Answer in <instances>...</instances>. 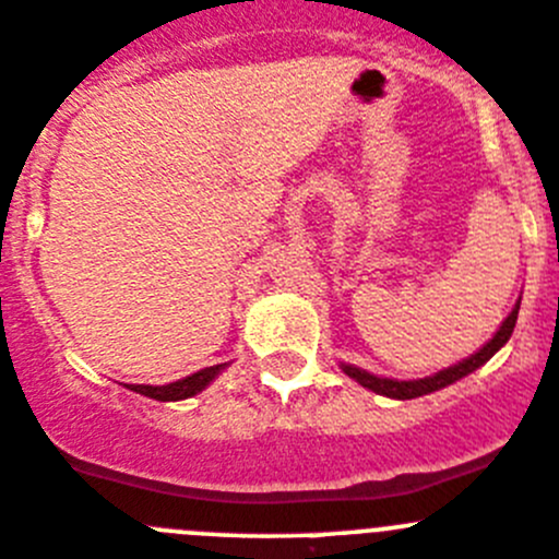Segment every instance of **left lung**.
I'll use <instances>...</instances> for the list:
<instances>
[{"label":"left lung","mask_w":559,"mask_h":559,"mask_svg":"<svg viewBox=\"0 0 559 559\" xmlns=\"http://www.w3.org/2000/svg\"><path fill=\"white\" fill-rule=\"evenodd\" d=\"M519 306H522V297L516 300V306L511 308V313H508L506 319H502V324L497 328V333L491 335L489 341H486L484 346H480L475 355L464 357V360L453 362V366L442 368V371L431 373V377H424V379H390V377H377V373L366 371V368H357L352 366V362H341V371L346 373V377L355 379L357 384H362V388L373 390L377 395H388V399H399V401H406V399H417V395H429L435 393V390H442L448 388V384L459 382L462 377H467V373L478 371L484 362H489L491 357L497 355V352L502 349V346L508 344V338H511L513 328H516V317H519Z\"/></svg>","instance_id":"1"}]
</instances>
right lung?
Returning <instances> with one entry per match:
<instances>
[{"instance_id": "obj_1", "label": "right lung", "mask_w": 559, "mask_h": 559, "mask_svg": "<svg viewBox=\"0 0 559 559\" xmlns=\"http://www.w3.org/2000/svg\"><path fill=\"white\" fill-rule=\"evenodd\" d=\"M226 366H229V362H218V366L202 368V371L191 373V377H182V379H177V382H169V384H124V388L133 390V393L147 395V399H155V401H182V399H191V395L202 393V390L207 388V384L213 382V379L218 377Z\"/></svg>"}]
</instances>
